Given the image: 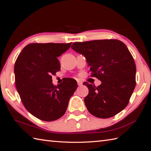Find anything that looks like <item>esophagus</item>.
I'll return each instance as SVG.
<instances>
[{"label":"esophagus","mask_w":151,"mask_h":151,"mask_svg":"<svg viewBox=\"0 0 151 151\" xmlns=\"http://www.w3.org/2000/svg\"><path fill=\"white\" fill-rule=\"evenodd\" d=\"M78 86H81L82 85H83V83L81 82V81H78Z\"/></svg>","instance_id":"obj_1"}]
</instances>
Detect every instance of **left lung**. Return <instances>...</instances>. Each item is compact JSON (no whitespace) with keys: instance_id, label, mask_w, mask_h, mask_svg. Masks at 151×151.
Wrapping results in <instances>:
<instances>
[{"instance_id":"left-lung-1","label":"left lung","mask_w":151,"mask_h":151,"mask_svg":"<svg viewBox=\"0 0 151 151\" xmlns=\"http://www.w3.org/2000/svg\"><path fill=\"white\" fill-rule=\"evenodd\" d=\"M71 48L83 55L90 66L91 76L101 84L88 83L85 104L88 112L99 118H109L125 108L136 86V68L126 45L116 39L76 42Z\"/></svg>"}]
</instances>
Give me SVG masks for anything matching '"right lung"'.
I'll return each mask as SVG.
<instances>
[{
  "label": "right lung",
  "mask_w": 151,
  "mask_h": 151,
  "mask_svg": "<svg viewBox=\"0 0 151 151\" xmlns=\"http://www.w3.org/2000/svg\"><path fill=\"white\" fill-rule=\"evenodd\" d=\"M70 43H32L22 50L14 66L15 85L26 109L37 118L52 122L65 114L78 84L66 79L58 86L52 76L61 69L58 58Z\"/></svg>",
  "instance_id": "right-lung-1"
}]
</instances>
